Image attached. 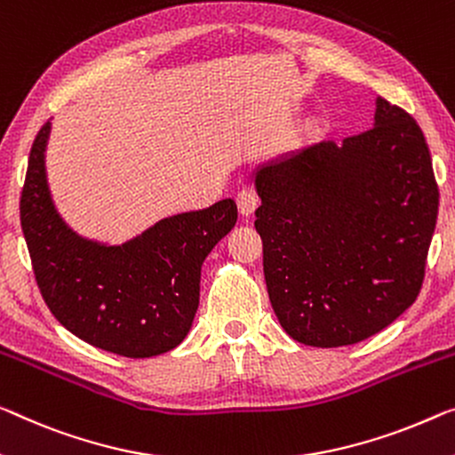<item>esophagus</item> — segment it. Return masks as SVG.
I'll use <instances>...</instances> for the list:
<instances>
[{
	"mask_svg": "<svg viewBox=\"0 0 455 455\" xmlns=\"http://www.w3.org/2000/svg\"><path fill=\"white\" fill-rule=\"evenodd\" d=\"M235 204H237V209H240V213L243 215V218H248V215L254 213L256 207H258V195H256L254 188H242V191L237 193Z\"/></svg>",
	"mask_w": 455,
	"mask_h": 455,
	"instance_id": "1",
	"label": "esophagus"
}]
</instances>
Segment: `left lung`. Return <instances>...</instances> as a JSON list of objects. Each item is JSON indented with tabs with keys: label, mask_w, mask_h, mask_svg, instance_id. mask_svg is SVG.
Returning a JSON list of instances; mask_svg holds the SVG:
<instances>
[{
	"label": "left lung",
	"mask_w": 455,
	"mask_h": 455,
	"mask_svg": "<svg viewBox=\"0 0 455 455\" xmlns=\"http://www.w3.org/2000/svg\"><path fill=\"white\" fill-rule=\"evenodd\" d=\"M278 323L313 347L352 346L415 303L439 191L425 136L376 97L372 128L251 171Z\"/></svg>",
	"instance_id": "1"
}]
</instances>
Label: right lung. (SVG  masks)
I'll use <instances>...</instances> for the list:
<instances>
[{
    "instance_id": "add662e5",
    "label": "right lung",
    "mask_w": 455,
    "mask_h": 455,
    "mask_svg": "<svg viewBox=\"0 0 455 455\" xmlns=\"http://www.w3.org/2000/svg\"><path fill=\"white\" fill-rule=\"evenodd\" d=\"M52 124L28 158L20 220L48 309L87 344L125 358L171 352L191 331L201 267L237 220L234 199L156 221L122 243L85 237L54 205L46 174Z\"/></svg>"
}]
</instances>
